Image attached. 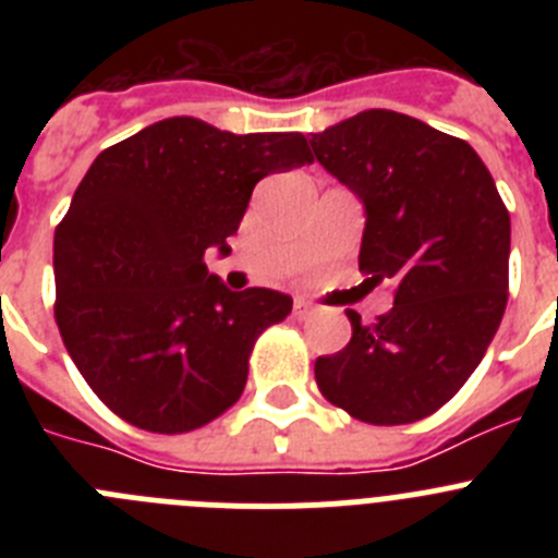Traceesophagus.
I'll return each mask as SVG.
<instances>
[{
  "label": "esophagus",
  "mask_w": 558,
  "mask_h": 558,
  "mask_svg": "<svg viewBox=\"0 0 558 558\" xmlns=\"http://www.w3.org/2000/svg\"><path fill=\"white\" fill-rule=\"evenodd\" d=\"M310 313H313V304H310L307 299H295V302H293V315H295V318H307Z\"/></svg>",
  "instance_id": "1"
}]
</instances>
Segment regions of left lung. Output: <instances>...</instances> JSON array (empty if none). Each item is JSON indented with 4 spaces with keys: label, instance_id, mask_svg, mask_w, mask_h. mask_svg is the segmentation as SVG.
<instances>
[{
    "label": "left lung",
    "instance_id": "left-lung-1",
    "mask_svg": "<svg viewBox=\"0 0 558 558\" xmlns=\"http://www.w3.org/2000/svg\"><path fill=\"white\" fill-rule=\"evenodd\" d=\"M310 145L366 206V282L393 284V307L372 327L347 310L352 340L315 360V383L360 422H418L461 391L500 327L509 209L466 142L408 113L360 111Z\"/></svg>",
    "mask_w": 558,
    "mask_h": 558
}]
</instances>
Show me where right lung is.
Returning a JSON list of instances; mask_svg holds the SVG:
<instances>
[{"instance_id":"obj_1","label":"right lung","mask_w":558,"mask_h":558,"mask_svg":"<svg viewBox=\"0 0 558 558\" xmlns=\"http://www.w3.org/2000/svg\"><path fill=\"white\" fill-rule=\"evenodd\" d=\"M313 161L302 133L172 117L106 147L56 229V322L88 388L128 425L190 433L234 405L256 338L293 299L209 274L256 181Z\"/></svg>"}]
</instances>
